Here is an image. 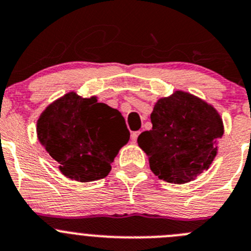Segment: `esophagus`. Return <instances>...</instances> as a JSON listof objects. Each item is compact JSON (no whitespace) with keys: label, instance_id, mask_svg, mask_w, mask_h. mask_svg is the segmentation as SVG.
I'll return each instance as SVG.
<instances>
[{"label":"esophagus","instance_id":"esophagus-1","mask_svg":"<svg viewBox=\"0 0 251 251\" xmlns=\"http://www.w3.org/2000/svg\"><path fill=\"white\" fill-rule=\"evenodd\" d=\"M139 135H140V131H135V132H132V133H131V140H132L133 142H136Z\"/></svg>","mask_w":251,"mask_h":251}]
</instances>
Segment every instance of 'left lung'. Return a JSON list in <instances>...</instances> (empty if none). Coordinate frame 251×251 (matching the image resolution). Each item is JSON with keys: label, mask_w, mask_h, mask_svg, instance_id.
<instances>
[{"label": "left lung", "mask_w": 251, "mask_h": 251, "mask_svg": "<svg viewBox=\"0 0 251 251\" xmlns=\"http://www.w3.org/2000/svg\"><path fill=\"white\" fill-rule=\"evenodd\" d=\"M152 130L137 139L160 179L187 183L209 167L223 136V121L207 102L176 91L160 99L151 114Z\"/></svg>", "instance_id": "left-lung-1"}]
</instances>
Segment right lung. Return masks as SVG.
<instances>
[{
	"instance_id": "right-lung-1",
	"label": "right lung",
	"mask_w": 251,
	"mask_h": 251,
	"mask_svg": "<svg viewBox=\"0 0 251 251\" xmlns=\"http://www.w3.org/2000/svg\"><path fill=\"white\" fill-rule=\"evenodd\" d=\"M37 135L60 172L79 182L106 177L119 150L130 139L118 110L75 93L67 94L42 112Z\"/></svg>"
}]
</instances>
